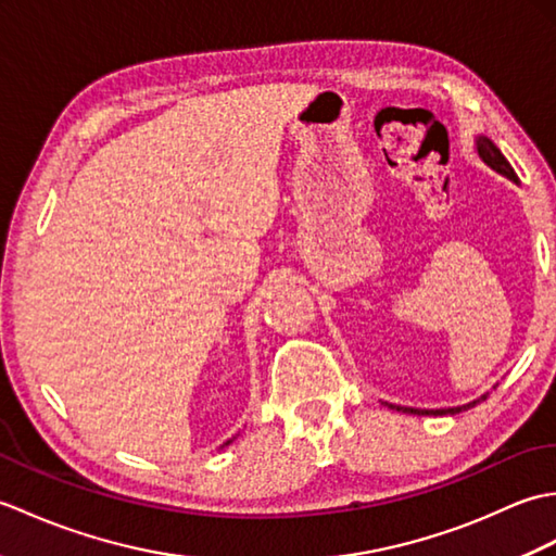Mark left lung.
<instances>
[{"label": "left lung", "instance_id": "left-lung-1", "mask_svg": "<svg viewBox=\"0 0 556 556\" xmlns=\"http://www.w3.org/2000/svg\"><path fill=\"white\" fill-rule=\"evenodd\" d=\"M476 146H478V155L485 160L492 169H497L500 174H504V176H509L511 181H516L518 184V176H516V172L511 169V164H509V160H506L504 155H502V150L492 143L490 138H485V136H480L478 140H476ZM485 399V396H482ZM478 401H473V404H468V406H476ZM394 408V406H392ZM466 408V406H464ZM396 410H404V413H418V416H437V413H458L460 408H448V410H418V408H401V406H396Z\"/></svg>", "mask_w": 556, "mask_h": 556}]
</instances>
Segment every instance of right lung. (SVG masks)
Returning <instances> with one entry per match:
<instances>
[{"label": "right lung", "mask_w": 556, "mask_h": 556, "mask_svg": "<svg viewBox=\"0 0 556 556\" xmlns=\"http://www.w3.org/2000/svg\"><path fill=\"white\" fill-rule=\"evenodd\" d=\"M227 444H229V442H227Z\"/></svg>", "instance_id": "add662e5"}]
</instances>
